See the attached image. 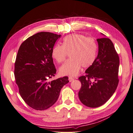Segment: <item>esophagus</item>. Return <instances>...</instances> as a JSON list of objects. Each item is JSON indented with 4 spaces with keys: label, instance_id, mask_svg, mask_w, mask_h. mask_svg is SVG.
Segmentation results:
<instances>
[{
    "label": "esophagus",
    "instance_id": "esophagus-1",
    "mask_svg": "<svg viewBox=\"0 0 133 133\" xmlns=\"http://www.w3.org/2000/svg\"><path fill=\"white\" fill-rule=\"evenodd\" d=\"M74 78H72V77H69V82H71L72 81H73V80H74Z\"/></svg>",
    "mask_w": 133,
    "mask_h": 133
}]
</instances>
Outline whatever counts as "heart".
<instances>
[{
	"label": "heart",
	"instance_id": "heart-1",
	"mask_svg": "<svg viewBox=\"0 0 133 133\" xmlns=\"http://www.w3.org/2000/svg\"><path fill=\"white\" fill-rule=\"evenodd\" d=\"M98 45L95 40L80 34L67 35L63 40L62 45L57 44L51 50V56L58 63L65 61L68 53L70 58L59 69L63 75L75 76L82 66L87 68L94 63L96 58Z\"/></svg>",
	"mask_w": 133,
	"mask_h": 133
}]
</instances>
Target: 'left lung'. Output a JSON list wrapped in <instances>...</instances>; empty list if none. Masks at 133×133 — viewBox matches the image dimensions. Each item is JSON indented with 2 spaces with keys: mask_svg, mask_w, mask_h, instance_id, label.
<instances>
[{
  "mask_svg": "<svg viewBox=\"0 0 133 133\" xmlns=\"http://www.w3.org/2000/svg\"><path fill=\"white\" fill-rule=\"evenodd\" d=\"M96 41L99 49L97 57L86 70V75L79 78L82 84L79 99L90 108L105 104L114 94L119 83V58L113 43L105 37Z\"/></svg>",
  "mask_w": 133,
  "mask_h": 133,
  "instance_id": "left-lung-1",
  "label": "left lung"
}]
</instances>
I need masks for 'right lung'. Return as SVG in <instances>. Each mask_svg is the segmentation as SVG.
I'll return each mask as SVG.
<instances>
[{
	"mask_svg": "<svg viewBox=\"0 0 133 133\" xmlns=\"http://www.w3.org/2000/svg\"><path fill=\"white\" fill-rule=\"evenodd\" d=\"M61 35L40 32L26 39L16 57L14 75L19 94L34 109L44 110L57 101L60 90L69 82L64 76L49 82L56 70L51 50Z\"/></svg>",
	"mask_w": 133,
	"mask_h": 133,
	"instance_id": "obj_1",
	"label": "right lung"
}]
</instances>
